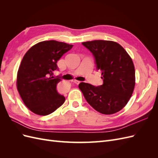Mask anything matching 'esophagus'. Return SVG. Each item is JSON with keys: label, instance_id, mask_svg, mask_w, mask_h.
<instances>
[{"label": "esophagus", "instance_id": "34e87169", "mask_svg": "<svg viewBox=\"0 0 158 158\" xmlns=\"http://www.w3.org/2000/svg\"><path fill=\"white\" fill-rule=\"evenodd\" d=\"M73 82L76 84H79L81 82H80V81H78V80H74V81H73Z\"/></svg>", "mask_w": 158, "mask_h": 158}]
</instances>
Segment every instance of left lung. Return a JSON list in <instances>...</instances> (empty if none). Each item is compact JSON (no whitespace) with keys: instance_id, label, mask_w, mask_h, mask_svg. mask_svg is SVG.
<instances>
[{"instance_id":"8db88e82","label":"left lung","mask_w":158,"mask_h":158,"mask_svg":"<svg viewBox=\"0 0 158 158\" xmlns=\"http://www.w3.org/2000/svg\"><path fill=\"white\" fill-rule=\"evenodd\" d=\"M82 44L92 53L103 83L94 86L81 82L79 89L97 111L105 114L119 111L130 99L135 85V66L131 56L114 41L94 40Z\"/></svg>"}]
</instances>
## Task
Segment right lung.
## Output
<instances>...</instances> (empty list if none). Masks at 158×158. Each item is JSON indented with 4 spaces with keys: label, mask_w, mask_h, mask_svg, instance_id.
Here are the masks:
<instances>
[{
    "label": "right lung",
    "mask_w": 158,
    "mask_h": 158,
    "mask_svg": "<svg viewBox=\"0 0 158 158\" xmlns=\"http://www.w3.org/2000/svg\"><path fill=\"white\" fill-rule=\"evenodd\" d=\"M73 45L55 40L38 43L23 56L17 75V89L26 106L39 115H47L60 107L65 98L59 94L56 63Z\"/></svg>",
    "instance_id": "obj_1"
}]
</instances>
